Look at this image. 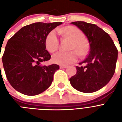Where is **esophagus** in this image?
I'll return each instance as SVG.
<instances>
[{
	"label": "esophagus",
	"mask_w": 122,
	"mask_h": 122,
	"mask_svg": "<svg viewBox=\"0 0 122 122\" xmlns=\"http://www.w3.org/2000/svg\"><path fill=\"white\" fill-rule=\"evenodd\" d=\"M68 67V65H60V68H66Z\"/></svg>",
	"instance_id": "34e87169"
}]
</instances>
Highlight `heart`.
Masks as SVG:
<instances>
[{
	"mask_svg": "<svg viewBox=\"0 0 122 122\" xmlns=\"http://www.w3.org/2000/svg\"><path fill=\"white\" fill-rule=\"evenodd\" d=\"M59 33L72 40L69 48L71 51L58 52L54 54L52 57L54 63L63 65L70 64L77 60V54L80 57H84L88 54L89 44L85 38L84 34L80 29L69 25L59 29ZM45 45L46 50L51 53L57 50L59 41L54 30L51 31L46 35Z\"/></svg>",
	"mask_w": 122,
	"mask_h": 122,
	"instance_id": "obj_1",
	"label": "heart"
}]
</instances>
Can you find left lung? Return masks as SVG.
I'll list each match as a JSON object with an SVG mask.
<instances>
[{
    "mask_svg": "<svg viewBox=\"0 0 122 122\" xmlns=\"http://www.w3.org/2000/svg\"><path fill=\"white\" fill-rule=\"evenodd\" d=\"M71 24L80 29L87 37L90 51L83 62L84 66H76L77 72L70 79L74 89L84 93L100 90L111 79L116 71L118 50L111 36L93 24L76 21Z\"/></svg>",
    "mask_w": 122,
    "mask_h": 122,
    "instance_id": "8db88e82",
    "label": "left lung"
}]
</instances>
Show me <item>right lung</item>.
<instances>
[{
  "mask_svg": "<svg viewBox=\"0 0 122 122\" xmlns=\"http://www.w3.org/2000/svg\"><path fill=\"white\" fill-rule=\"evenodd\" d=\"M62 24H31L21 28L10 38L2 56V62L6 78L15 90L33 96L49 88L59 66L41 65L51 59L45 40L51 31Z\"/></svg>",
  "mask_w": 122,
  "mask_h": 122,
  "instance_id": "right-lung-1",
  "label": "right lung"
}]
</instances>
